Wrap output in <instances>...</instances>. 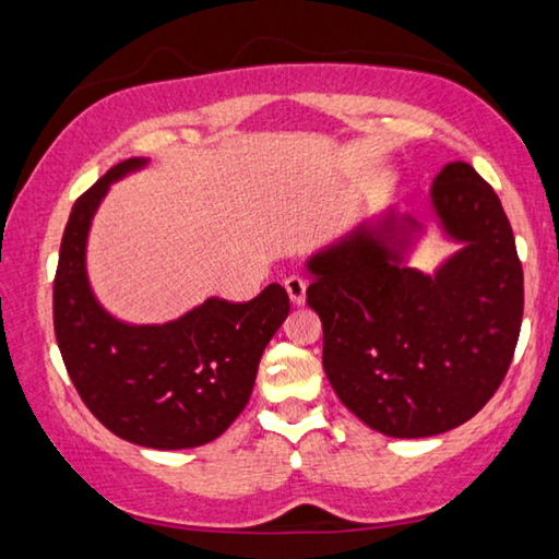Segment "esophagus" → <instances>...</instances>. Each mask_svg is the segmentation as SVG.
<instances>
[{
    "mask_svg": "<svg viewBox=\"0 0 559 559\" xmlns=\"http://www.w3.org/2000/svg\"><path fill=\"white\" fill-rule=\"evenodd\" d=\"M283 286H286L288 298H290L293 306H302V302H306V288H308V283L302 281L300 276L286 278V283H283Z\"/></svg>",
    "mask_w": 559,
    "mask_h": 559,
    "instance_id": "obj_1",
    "label": "esophagus"
}]
</instances>
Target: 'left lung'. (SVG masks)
<instances>
[{
	"instance_id": "left-lung-1",
	"label": "left lung",
	"mask_w": 559,
	"mask_h": 559,
	"mask_svg": "<svg viewBox=\"0 0 559 559\" xmlns=\"http://www.w3.org/2000/svg\"><path fill=\"white\" fill-rule=\"evenodd\" d=\"M429 200L461 243L433 273L406 266L424 226L394 210L306 263L330 384L359 421L396 439L437 437L484 409L523 323V266L493 187L468 163H449Z\"/></svg>"
}]
</instances>
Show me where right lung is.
<instances>
[{"label": "right lung", "instance_id": "obj_1", "mask_svg": "<svg viewBox=\"0 0 559 559\" xmlns=\"http://www.w3.org/2000/svg\"><path fill=\"white\" fill-rule=\"evenodd\" d=\"M147 165L130 157L75 200L53 278V330L83 404L116 437L159 451L194 449L229 429L257 382L290 302L278 283L249 302L206 298L163 325H130L93 296L91 222L112 182Z\"/></svg>", "mask_w": 559, "mask_h": 559}]
</instances>
